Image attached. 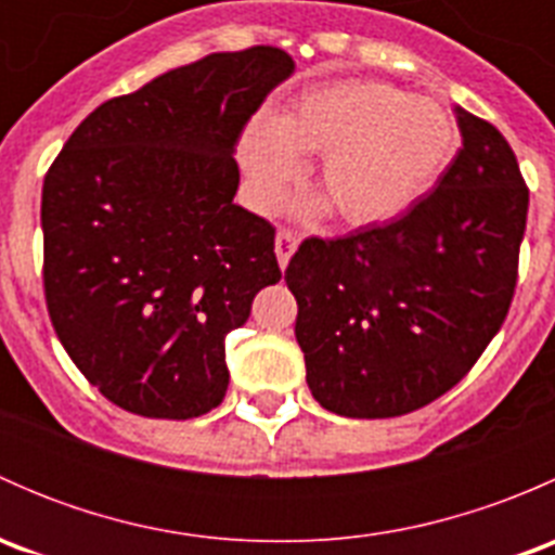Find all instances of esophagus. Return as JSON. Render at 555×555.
<instances>
[{
	"mask_svg": "<svg viewBox=\"0 0 555 555\" xmlns=\"http://www.w3.org/2000/svg\"><path fill=\"white\" fill-rule=\"evenodd\" d=\"M298 249V236L289 231H279L276 233V257H279V268H287L289 257H293V251Z\"/></svg>",
	"mask_w": 555,
	"mask_h": 555,
	"instance_id": "esophagus-1",
	"label": "esophagus"
}]
</instances>
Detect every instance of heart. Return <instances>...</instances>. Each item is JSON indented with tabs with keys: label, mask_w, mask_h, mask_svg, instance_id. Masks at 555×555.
<instances>
[{
	"label": "heart",
	"mask_w": 555,
	"mask_h": 555,
	"mask_svg": "<svg viewBox=\"0 0 555 555\" xmlns=\"http://www.w3.org/2000/svg\"><path fill=\"white\" fill-rule=\"evenodd\" d=\"M462 144L456 120L435 99L389 82L313 88L273 122L255 120L238 155L260 206H273L304 171L300 153L322 155L319 188L346 225L395 220L429 193ZM317 204H306L313 211Z\"/></svg>",
	"instance_id": "obj_1"
}]
</instances>
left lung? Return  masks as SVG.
I'll return each mask as SVG.
<instances>
[{"label": "left lung", "mask_w": 555, "mask_h": 555, "mask_svg": "<svg viewBox=\"0 0 555 555\" xmlns=\"http://www.w3.org/2000/svg\"><path fill=\"white\" fill-rule=\"evenodd\" d=\"M462 147L433 193L386 225L306 238L284 271L313 400L349 418L418 411L500 333L529 190L491 122L453 106Z\"/></svg>", "instance_id": "8db88e82"}]
</instances>
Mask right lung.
Returning <instances> with one entry per match:
<instances>
[{
  "label": "right lung",
  "instance_id": "add662e5",
  "mask_svg": "<svg viewBox=\"0 0 555 555\" xmlns=\"http://www.w3.org/2000/svg\"><path fill=\"white\" fill-rule=\"evenodd\" d=\"M293 72L271 44L211 53L96 106L50 166V322L122 411L184 422L225 397V335L282 279L271 222L233 204V153Z\"/></svg>",
  "mask_w": 555,
  "mask_h": 555
}]
</instances>
